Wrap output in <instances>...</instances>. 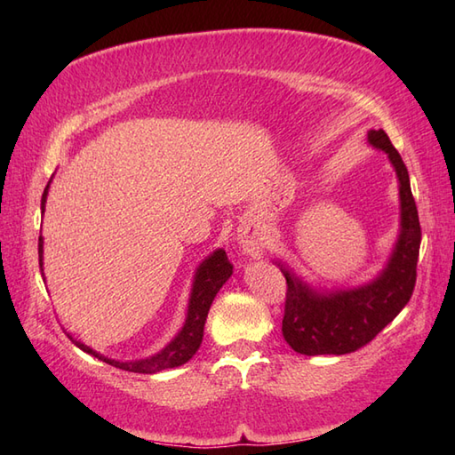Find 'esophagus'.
Listing matches in <instances>:
<instances>
[{"label":"esophagus","instance_id":"obj_1","mask_svg":"<svg viewBox=\"0 0 455 455\" xmlns=\"http://www.w3.org/2000/svg\"><path fill=\"white\" fill-rule=\"evenodd\" d=\"M236 236L238 244L246 256L259 258L264 254V250L267 246V236L262 228L254 225V222H244V225H240Z\"/></svg>","mask_w":455,"mask_h":455}]
</instances>
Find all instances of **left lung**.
<instances>
[{"label": "left lung", "instance_id": "8db88e82", "mask_svg": "<svg viewBox=\"0 0 455 455\" xmlns=\"http://www.w3.org/2000/svg\"><path fill=\"white\" fill-rule=\"evenodd\" d=\"M367 140L375 148L387 152L397 172L401 193V235L397 246L387 267L375 282L350 291L318 295L282 267L287 283L282 332L287 344L299 354L342 355L360 350L403 311L417 283L422 233L407 166L383 129L370 131Z\"/></svg>", "mask_w": 455, "mask_h": 455}]
</instances>
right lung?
Returning a JSON list of instances; mask_svg holds the SVG:
<instances>
[{
    "label": "right lung",
    "instance_id": "add662e5",
    "mask_svg": "<svg viewBox=\"0 0 455 455\" xmlns=\"http://www.w3.org/2000/svg\"><path fill=\"white\" fill-rule=\"evenodd\" d=\"M46 193H48V186L44 188L43 201H41L43 212H44ZM38 264L43 267V236H38ZM230 274H233V264H230L225 250H217V252H212L205 262L199 266L196 274V282H193V289H191L186 324H183L180 334L173 338V340L164 347L162 352H158L152 357H147V360L115 362L98 352H93L92 347H88L82 342L74 340V344L78 346L80 350L100 357V360H103L105 363L119 367V370H124V371H132V373H158L162 370H170V367L183 365L186 362H189L193 354L199 350L201 340H203V328H205V321H207L212 299H215L219 289L230 277Z\"/></svg>",
    "mask_w": 455,
    "mask_h": 455
}]
</instances>
